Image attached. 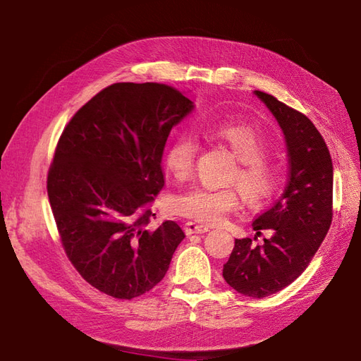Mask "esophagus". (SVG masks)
<instances>
[{
  "label": "esophagus",
  "mask_w": 361,
  "mask_h": 361,
  "mask_svg": "<svg viewBox=\"0 0 361 361\" xmlns=\"http://www.w3.org/2000/svg\"><path fill=\"white\" fill-rule=\"evenodd\" d=\"M208 231H209V226L197 224V221H188V224L185 225V233L188 235H190V234H203V233H208Z\"/></svg>",
  "instance_id": "esophagus-1"
}]
</instances>
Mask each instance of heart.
Masks as SVG:
<instances>
[{
	"mask_svg": "<svg viewBox=\"0 0 361 361\" xmlns=\"http://www.w3.org/2000/svg\"><path fill=\"white\" fill-rule=\"evenodd\" d=\"M206 133L226 144L240 159L233 181L239 183L243 198L252 206L267 203L281 185L278 166L265 159L268 144L264 133L247 122H220L208 126ZM198 142L190 133H180L169 141L164 163L176 180H186L192 173ZM240 204V192L235 188L194 186L175 198V211L203 224H219Z\"/></svg>",
	"mask_w": 361,
	"mask_h": 361,
	"instance_id": "b5f03b06",
	"label": "heart"
}]
</instances>
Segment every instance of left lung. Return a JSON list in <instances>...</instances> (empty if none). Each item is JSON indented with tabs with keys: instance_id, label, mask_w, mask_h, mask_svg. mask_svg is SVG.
I'll list each match as a JSON object with an SVG mask.
<instances>
[{
	"instance_id": "obj_1",
	"label": "left lung",
	"mask_w": 361,
	"mask_h": 361,
	"mask_svg": "<svg viewBox=\"0 0 361 361\" xmlns=\"http://www.w3.org/2000/svg\"><path fill=\"white\" fill-rule=\"evenodd\" d=\"M286 136L288 180L281 198L252 221L255 240L235 239L224 278L237 293L265 298L290 286L309 267L332 224L334 166L323 136L313 122L271 94L255 91Z\"/></svg>"
}]
</instances>
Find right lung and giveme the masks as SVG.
<instances>
[{
  "mask_svg": "<svg viewBox=\"0 0 361 361\" xmlns=\"http://www.w3.org/2000/svg\"><path fill=\"white\" fill-rule=\"evenodd\" d=\"M194 102L164 83H113L74 114L48 173L68 259L102 293L132 299L164 278L183 229L147 228L164 186L163 152Z\"/></svg>",
  "mask_w": 361,
  "mask_h": 361,
  "instance_id": "obj_1",
  "label": "right lung"
}]
</instances>
